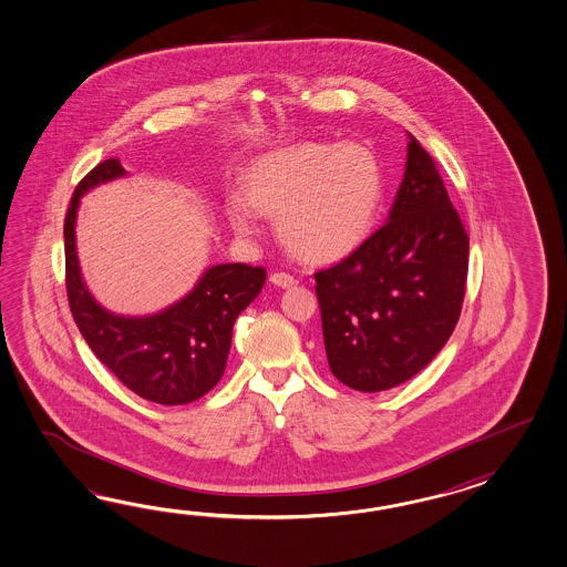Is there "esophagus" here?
Here are the masks:
<instances>
[{"label":"esophagus","instance_id":"esophagus-1","mask_svg":"<svg viewBox=\"0 0 567 567\" xmlns=\"http://www.w3.org/2000/svg\"><path fill=\"white\" fill-rule=\"evenodd\" d=\"M270 282L280 289H290L297 285V278L290 277L287 272H275V275H270Z\"/></svg>","mask_w":567,"mask_h":567}]
</instances>
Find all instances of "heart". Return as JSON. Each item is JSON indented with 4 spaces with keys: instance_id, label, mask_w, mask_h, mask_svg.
<instances>
[{
    "instance_id": "1",
    "label": "heart",
    "mask_w": 567,
    "mask_h": 567,
    "mask_svg": "<svg viewBox=\"0 0 567 567\" xmlns=\"http://www.w3.org/2000/svg\"><path fill=\"white\" fill-rule=\"evenodd\" d=\"M384 173L362 144L299 142L258 156L244 193L227 197V219L239 236L258 231V217H277L278 236L307 262H338L377 227Z\"/></svg>"
}]
</instances>
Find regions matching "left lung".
Returning a JSON list of instances; mask_svg holds the SVG:
<instances>
[{"label": "left lung", "instance_id": "8db88e82", "mask_svg": "<svg viewBox=\"0 0 567 567\" xmlns=\"http://www.w3.org/2000/svg\"><path fill=\"white\" fill-rule=\"evenodd\" d=\"M406 136L386 224L315 275L329 368L353 391H389L421 372L450 340L464 301L466 229L433 158Z\"/></svg>", "mask_w": 567, "mask_h": 567}]
</instances>
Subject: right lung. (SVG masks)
<instances>
[{"instance_id":"right-lung-1","label":"right lung","mask_w":567,"mask_h":567,"mask_svg":"<svg viewBox=\"0 0 567 567\" xmlns=\"http://www.w3.org/2000/svg\"><path fill=\"white\" fill-rule=\"evenodd\" d=\"M126 176L117 158L97 164L79 185L64 219L66 295L89 348L130 391L158 404L202 399L224 377L231 329L265 287L260 266L215 265L178 301L151 315H117L87 289L76 256V212L89 190Z\"/></svg>"}]
</instances>
